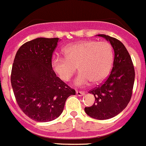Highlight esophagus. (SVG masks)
I'll list each match as a JSON object with an SVG mask.
<instances>
[{
    "mask_svg": "<svg viewBox=\"0 0 146 146\" xmlns=\"http://www.w3.org/2000/svg\"><path fill=\"white\" fill-rule=\"evenodd\" d=\"M76 95H77V96H84V95L85 94L84 92H80V91H76Z\"/></svg>",
    "mask_w": 146,
    "mask_h": 146,
    "instance_id": "1",
    "label": "esophagus"
}]
</instances>
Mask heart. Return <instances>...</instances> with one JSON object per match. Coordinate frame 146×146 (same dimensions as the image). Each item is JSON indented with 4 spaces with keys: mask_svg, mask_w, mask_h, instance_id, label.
I'll return each mask as SVG.
<instances>
[{
    "mask_svg": "<svg viewBox=\"0 0 146 146\" xmlns=\"http://www.w3.org/2000/svg\"><path fill=\"white\" fill-rule=\"evenodd\" d=\"M65 57L55 56L51 65L54 72L64 82L80 72L75 79V85L84 86L91 82L99 84L109 75L113 60L111 44L106 41L85 40L72 43L63 50Z\"/></svg>",
    "mask_w": 146,
    "mask_h": 146,
    "instance_id": "heart-1",
    "label": "heart"
}]
</instances>
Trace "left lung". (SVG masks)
I'll return each instance as SVG.
<instances>
[{"mask_svg":"<svg viewBox=\"0 0 146 146\" xmlns=\"http://www.w3.org/2000/svg\"><path fill=\"white\" fill-rule=\"evenodd\" d=\"M110 42L114 50L111 72L106 80L89 91L95 102L84 111L90 117L99 120L111 119L125 109L131 99L135 70L131 57L121 41L106 35H98Z\"/></svg>","mask_w":146,"mask_h":146,"instance_id":"1","label":"left lung"}]
</instances>
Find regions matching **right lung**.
Wrapping results in <instances>:
<instances>
[{"label": "right lung", "mask_w": 146, "mask_h": 146, "mask_svg": "<svg viewBox=\"0 0 146 146\" xmlns=\"http://www.w3.org/2000/svg\"><path fill=\"white\" fill-rule=\"evenodd\" d=\"M59 38L39 37L25 42L17 52L11 71V85L18 106L26 116L39 122L61 115L74 89L52 70V57Z\"/></svg>", "instance_id": "obj_1"}]
</instances>
